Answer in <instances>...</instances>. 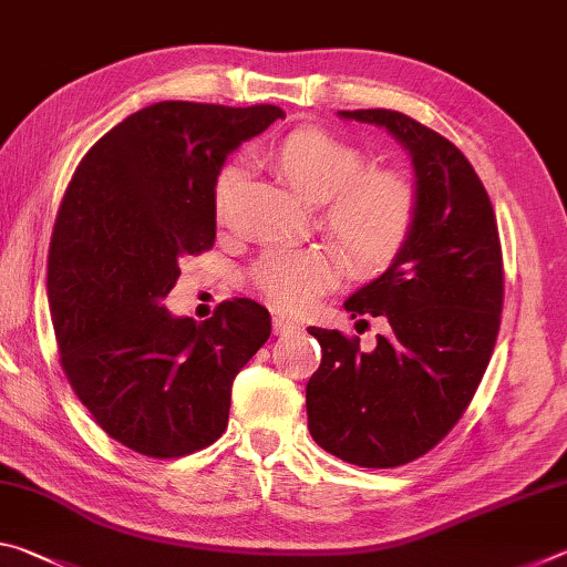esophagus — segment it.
<instances>
[{"mask_svg":"<svg viewBox=\"0 0 567 567\" xmlns=\"http://www.w3.org/2000/svg\"><path fill=\"white\" fill-rule=\"evenodd\" d=\"M300 328H302L300 322L292 320V318H285V315H275V318H272L275 334H287V332H295V330H300Z\"/></svg>","mask_w":567,"mask_h":567,"instance_id":"1","label":"esophagus"}]
</instances>
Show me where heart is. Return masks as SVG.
<instances>
[{
	"instance_id": "b5f03b06",
	"label": "heart",
	"mask_w": 567,
	"mask_h": 567,
	"mask_svg": "<svg viewBox=\"0 0 567 567\" xmlns=\"http://www.w3.org/2000/svg\"><path fill=\"white\" fill-rule=\"evenodd\" d=\"M270 165L307 203H320V227L358 275L388 270L415 223V189L390 169H364L362 152L338 134L300 127L270 147ZM239 167L225 165L213 185L215 215L233 207ZM338 280V260L310 247L272 252L257 265L255 282L280 310H305Z\"/></svg>"
}]
</instances>
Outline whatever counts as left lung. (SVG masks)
Returning <instances> with one entry per match:
<instances>
[{"mask_svg":"<svg viewBox=\"0 0 567 567\" xmlns=\"http://www.w3.org/2000/svg\"><path fill=\"white\" fill-rule=\"evenodd\" d=\"M338 117L388 130L408 150L417 209L402 252L344 300L352 318L388 320L375 350L307 328L322 348L305 390L307 427L344 463L398 467L453 430L483 380L503 312L501 237L491 197L453 142L392 110Z\"/></svg>","mask_w":567,"mask_h":567,"instance_id":"obj_1","label":"left lung"}]
</instances>
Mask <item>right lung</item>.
I'll return each mask as SVG.
<instances>
[{"instance_id":"right-lung-1","label":"right lung","mask_w":567,"mask_h":567,"mask_svg":"<svg viewBox=\"0 0 567 567\" xmlns=\"http://www.w3.org/2000/svg\"><path fill=\"white\" fill-rule=\"evenodd\" d=\"M282 117L275 104H150L104 134L64 192L47 262L62 368L104 433L134 453L213 445L237 372L270 338V312L247 297L205 322L162 300L182 257L215 245L213 185L227 155Z\"/></svg>"}]
</instances>
